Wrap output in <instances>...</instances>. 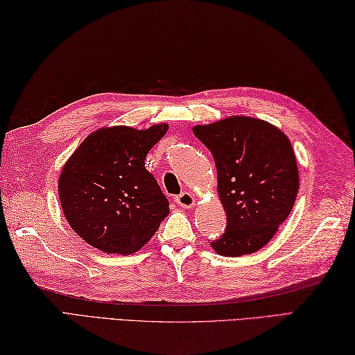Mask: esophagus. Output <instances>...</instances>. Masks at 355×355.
<instances>
[{
  "label": "esophagus",
  "mask_w": 355,
  "mask_h": 355,
  "mask_svg": "<svg viewBox=\"0 0 355 355\" xmlns=\"http://www.w3.org/2000/svg\"><path fill=\"white\" fill-rule=\"evenodd\" d=\"M175 202L177 205L180 206V207H186V209H191V207H193V205H195V200H193V197L192 195L189 193V192H182V193H178V195H175Z\"/></svg>",
  "instance_id": "esophagus-1"
}]
</instances>
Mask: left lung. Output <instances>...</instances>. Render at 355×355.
<instances>
[{
	"mask_svg": "<svg viewBox=\"0 0 355 355\" xmlns=\"http://www.w3.org/2000/svg\"><path fill=\"white\" fill-rule=\"evenodd\" d=\"M193 134L214 155L227 227L212 241L223 256H243L266 245L288 218L299 172L288 137L252 117H229Z\"/></svg>",
	"mask_w": 355,
	"mask_h": 355,
	"instance_id": "1",
	"label": "left lung"
}]
</instances>
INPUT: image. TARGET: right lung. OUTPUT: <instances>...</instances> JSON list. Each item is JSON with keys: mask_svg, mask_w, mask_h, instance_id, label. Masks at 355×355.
<instances>
[{"mask_svg": "<svg viewBox=\"0 0 355 355\" xmlns=\"http://www.w3.org/2000/svg\"><path fill=\"white\" fill-rule=\"evenodd\" d=\"M168 131L154 125L97 130L82 141L59 177V198L78 235L105 253L130 254L153 238L169 201L145 168V158Z\"/></svg>", "mask_w": 355, "mask_h": 355, "instance_id": "1", "label": "right lung"}]
</instances>
